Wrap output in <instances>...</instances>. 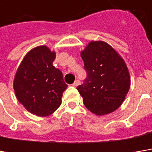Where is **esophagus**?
I'll return each mask as SVG.
<instances>
[{
	"label": "esophagus",
	"mask_w": 152,
	"mask_h": 152,
	"mask_svg": "<svg viewBox=\"0 0 152 152\" xmlns=\"http://www.w3.org/2000/svg\"><path fill=\"white\" fill-rule=\"evenodd\" d=\"M79 84H80V82H79V80H76V81H75V83L72 84V86H73V87H77V86H78Z\"/></svg>",
	"instance_id": "1"
}]
</instances>
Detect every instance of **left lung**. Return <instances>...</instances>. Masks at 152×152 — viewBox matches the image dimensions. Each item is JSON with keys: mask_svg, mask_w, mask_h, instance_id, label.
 <instances>
[{"mask_svg": "<svg viewBox=\"0 0 152 152\" xmlns=\"http://www.w3.org/2000/svg\"><path fill=\"white\" fill-rule=\"evenodd\" d=\"M88 76L77 90L85 107L98 116L117 110L131 85L129 70L119 52L102 40L90 41L81 51Z\"/></svg>", "mask_w": 152, "mask_h": 152, "instance_id": "left-lung-1", "label": "left lung"}]
</instances>
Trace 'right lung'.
Masks as SVG:
<instances>
[{
	"label": "right lung",
	"mask_w": 152,
	"mask_h": 152,
	"mask_svg": "<svg viewBox=\"0 0 152 152\" xmlns=\"http://www.w3.org/2000/svg\"><path fill=\"white\" fill-rule=\"evenodd\" d=\"M56 52L46 45L30 50L16 70L14 90L23 107L37 116H49L62 103L67 84L63 73L53 66Z\"/></svg>",
	"instance_id": "right-lung-1"
}]
</instances>
